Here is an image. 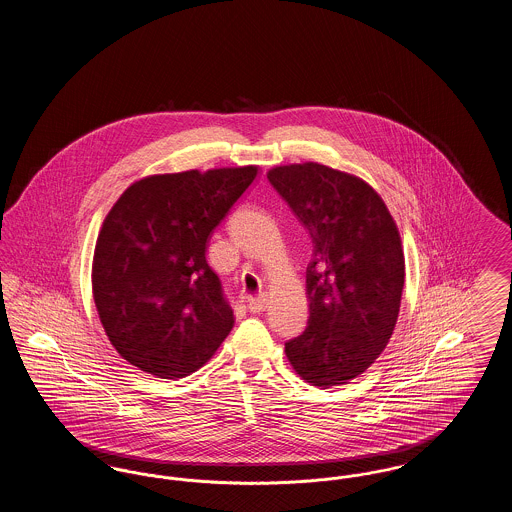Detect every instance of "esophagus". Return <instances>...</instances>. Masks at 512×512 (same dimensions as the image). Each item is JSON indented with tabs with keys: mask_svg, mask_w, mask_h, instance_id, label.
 Here are the masks:
<instances>
[{
	"mask_svg": "<svg viewBox=\"0 0 512 512\" xmlns=\"http://www.w3.org/2000/svg\"><path fill=\"white\" fill-rule=\"evenodd\" d=\"M267 305L268 299L265 293H261V295H257V297H249V299H247V309H249L253 315H261V313H265Z\"/></svg>",
	"mask_w": 512,
	"mask_h": 512,
	"instance_id": "obj_1",
	"label": "esophagus"
}]
</instances>
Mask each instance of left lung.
<instances>
[{
	"instance_id": "obj_1",
	"label": "left lung",
	"mask_w": 512,
	"mask_h": 512,
	"mask_svg": "<svg viewBox=\"0 0 512 512\" xmlns=\"http://www.w3.org/2000/svg\"><path fill=\"white\" fill-rule=\"evenodd\" d=\"M267 178L313 240L311 317L286 355L313 386L345 384L378 359L397 322L405 284L397 226L382 197L353 174L303 163Z\"/></svg>"
}]
</instances>
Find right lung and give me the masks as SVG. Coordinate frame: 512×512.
<instances>
[{
  "label": "right lung",
  "mask_w": 512,
  "mask_h": 512,
  "mask_svg": "<svg viewBox=\"0 0 512 512\" xmlns=\"http://www.w3.org/2000/svg\"><path fill=\"white\" fill-rule=\"evenodd\" d=\"M257 178V167L147 176L103 220L92 286L99 320L130 365L182 378L234 326L207 242Z\"/></svg>",
  "instance_id": "add662e5"
}]
</instances>
